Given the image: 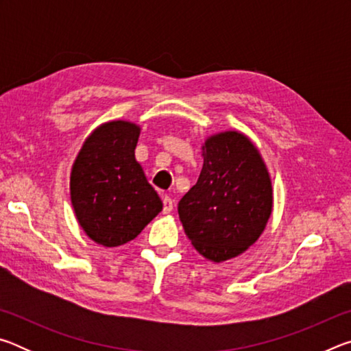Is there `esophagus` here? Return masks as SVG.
<instances>
[{"instance_id": "esophagus-1", "label": "esophagus", "mask_w": 351, "mask_h": 351, "mask_svg": "<svg viewBox=\"0 0 351 351\" xmlns=\"http://www.w3.org/2000/svg\"><path fill=\"white\" fill-rule=\"evenodd\" d=\"M162 204H164V207H162L164 213H170L171 210H173V201H171V198L167 197V195L162 198Z\"/></svg>"}]
</instances>
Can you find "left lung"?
Instances as JSON below:
<instances>
[{
	"label": "left lung",
	"instance_id": "obj_1",
	"mask_svg": "<svg viewBox=\"0 0 351 351\" xmlns=\"http://www.w3.org/2000/svg\"><path fill=\"white\" fill-rule=\"evenodd\" d=\"M201 156L198 181L181 198L178 213L193 247L221 263L246 252L265 232L274 190L260 150L239 130L207 136Z\"/></svg>",
	"mask_w": 351,
	"mask_h": 351
}]
</instances>
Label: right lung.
Wrapping results in <instances>:
<instances>
[{
	"label": "right lung",
	"instance_id": "1",
	"mask_svg": "<svg viewBox=\"0 0 351 351\" xmlns=\"http://www.w3.org/2000/svg\"><path fill=\"white\" fill-rule=\"evenodd\" d=\"M141 125L132 121L100 123L71 167V204L80 228L105 247L134 240L162 210V201L136 161Z\"/></svg>",
	"mask_w": 351,
	"mask_h": 351
}]
</instances>
